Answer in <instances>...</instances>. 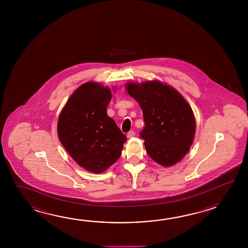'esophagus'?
<instances>
[{"mask_svg":"<svg viewBox=\"0 0 248 248\" xmlns=\"http://www.w3.org/2000/svg\"><path fill=\"white\" fill-rule=\"evenodd\" d=\"M135 136H136L135 131H129L127 133V135H126L127 138H131V137H135Z\"/></svg>","mask_w":248,"mask_h":248,"instance_id":"34e87169","label":"esophagus"}]
</instances>
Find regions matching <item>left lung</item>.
I'll return each mask as SVG.
<instances>
[{
	"mask_svg": "<svg viewBox=\"0 0 248 248\" xmlns=\"http://www.w3.org/2000/svg\"><path fill=\"white\" fill-rule=\"evenodd\" d=\"M126 91L142 109L144 127L140 136L149 156L170 167L189 152L195 135L193 111L179 92L158 80L128 82Z\"/></svg>",
	"mask_w": 248,
	"mask_h": 248,
	"instance_id": "obj_1",
	"label": "left lung"
}]
</instances>
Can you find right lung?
I'll return each mask as SVG.
<instances>
[{"instance_id": "obj_1", "label": "right lung", "mask_w": 248, "mask_h": 248, "mask_svg": "<svg viewBox=\"0 0 248 248\" xmlns=\"http://www.w3.org/2000/svg\"><path fill=\"white\" fill-rule=\"evenodd\" d=\"M111 90L86 82L74 91L58 117L59 140L81 168L99 174L122 155L126 137L107 115Z\"/></svg>"}]
</instances>
